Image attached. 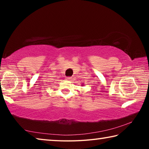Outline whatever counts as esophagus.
Listing matches in <instances>:
<instances>
[{"label":"esophagus","mask_w":149,"mask_h":149,"mask_svg":"<svg viewBox=\"0 0 149 149\" xmlns=\"http://www.w3.org/2000/svg\"><path fill=\"white\" fill-rule=\"evenodd\" d=\"M67 79H68V80H70V79H72V77H67Z\"/></svg>","instance_id":"esophagus-1"}]
</instances>
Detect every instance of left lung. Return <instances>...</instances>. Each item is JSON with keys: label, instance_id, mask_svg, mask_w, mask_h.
<instances>
[{"label": "left lung", "instance_id": "1", "mask_svg": "<svg viewBox=\"0 0 149 149\" xmlns=\"http://www.w3.org/2000/svg\"><path fill=\"white\" fill-rule=\"evenodd\" d=\"M82 85V86H83V85H83V84H82V85Z\"/></svg>", "mask_w": 149, "mask_h": 149}]
</instances>
